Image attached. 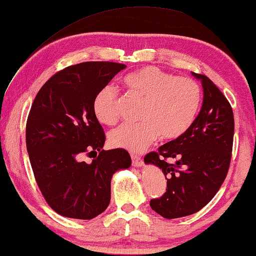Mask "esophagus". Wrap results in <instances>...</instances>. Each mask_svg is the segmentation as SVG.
Wrapping results in <instances>:
<instances>
[{
  "instance_id": "34e87169",
  "label": "esophagus",
  "mask_w": 256,
  "mask_h": 256,
  "mask_svg": "<svg viewBox=\"0 0 256 256\" xmlns=\"http://www.w3.org/2000/svg\"><path fill=\"white\" fill-rule=\"evenodd\" d=\"M131 158H132V164L133 166H136V168H140V166L144 165V160L140 156L131 155Z\"/></svg>"
}]
</instances>
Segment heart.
Segmentation results:
<instances>
[{"label":"heart","mask_w":256,"mask_h":256,"mask_svg":"<svg viewBox=\"0 0 256 256\" xmlns=\"http://www.w3.org/2000/svg\"><path fill=\"white\" fill-rule=\"evenodd\" d=\"M128 93L144 100L141 123L122 125L109 133L114 147L141 152L158 136L176 139L192 126L202 104V88L196 80L176 76L157 67L146 66L124 77ZM120 99L115 88L104 86L93 99V112L100 123L114 125L120 118Z\"/></svg>","instance_id":"1"}]
</instances>
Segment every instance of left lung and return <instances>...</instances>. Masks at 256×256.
<instances>
[{
	"mask_svg": "<svg viewBox=\"0 0 256 256\" xmlns=\"http://www.w3.org/2000/svg\"><path fill=\"white\" fill-rule=\"evenodd\" d=\"M192 74L200 80L204 91L200 114L184 134L144 156V163L158 166L168 179L166 192L150 200L152 208L165 218L190 216L208 205L224 181L231 160L232 108L208 76ZM172 158L176 164L167 162Z\"/></svg>",
	"mask_w": 256,
	"mask_h": 256,
	"instance_id": "1",
	"label": "left lung"
}]
</instances>
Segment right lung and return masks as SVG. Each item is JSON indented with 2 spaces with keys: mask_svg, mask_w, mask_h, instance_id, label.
Instances as JSON below:
<instances>
[{
  "mask_svg": "<svg viewBox=\"0 0 256 256\" xmlns=\"http://www.w3.org/2000/svg\"><path fill=\"white\" fill-rule=\"evenodd\" d=\"M124 68L110 62L72 64L48 80L32 104L27 152L44 200L60 216H99L110 202L112 174L131 166L125 149H102L106 136L93 112L96 93ZM84 153L92 164L80 160Z\"/></svg>",
  "mask_w": 256,
  "mask_h": 256,
  "instance_id": "1",
  "label": "right lung"
}]
</instances>
